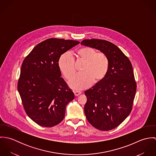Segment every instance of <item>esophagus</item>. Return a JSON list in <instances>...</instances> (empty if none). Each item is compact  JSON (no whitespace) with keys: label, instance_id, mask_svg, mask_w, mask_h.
<instances>
[{"label":"esophagus","instance_id":"34e87169","mask_svg":"<svg viewBox=\"0 0 156 156\" xmlns=\"http://www.w3.org/2000/svg\"><path fill=\"white\" fill-rule=\"evenodd\" d=\"M74 94L75 96H78V95H79L80 94H82V92H80V91L75 90V91H74Z\"/></svg>","mask_w":156,"mask_h":156}]
</instances>
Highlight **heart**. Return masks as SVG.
Masks as SVG:
<instances>
[{
    "label": "heart",
    "instance_id": "heart-1",
    "mask_svg": "<svg viewBox=\"0 0 156 156\" xmlns=\"http://www.w3.org/2000/svg\"><path fill=\"white\" fill-rule=\"evenodd\" d=\"M79 58L85 61L80 73L74 76L69 81V86L72 89L81 90L89 87L93 82H98L103 80L108 73L109 60L106 54L97 51L89 47H82L77 51ZM59 67L69 79L76 72L75 61L69 53L63 54L59 60Z\"/></svg>",
    "mask_w": 156,
    "mask_h": 156
}]
</instances>
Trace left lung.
I'll return each instance as SVG.
<instances>
[{
	"instance_id": "1",
	"label": "left lung",
	"mask_w": 156,
	"mask_h": 156,
	"mask_svg": "<svg viewBox=\"0 0 156 156\" xmlns=\"http://www.w3.org/2000/svg\"><path fill=\"white\" fill-rule=\"evenodd\" d=\"M80 44L100 50L109 60L105 77L85 92L87 101L84 111L93 127L110 130L121 124L132 111L136 90L132 65L123 52L109 41L91 39Z\"/></svg>"
}]
</instances>
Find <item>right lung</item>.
Here are the masks:
<instances>
[{
  "label": "right lung",
  "mask_w": 156,
  "mask_h": 156,
  "mask_svg": "<svg viewBox=\"0 0 156 156\" xmlns=\"http://www.w3.org/2000/svg\"><path fill=\"white\" fill-rule=\"evenodd\" d=\"M80 42L50 38L37 45L23 62L17 88L28 116L37 124L50 127L65 116L74 94L61 77V56Z\"/></svg>",
  "instance_id": "add662e5"
}]
</instances>
